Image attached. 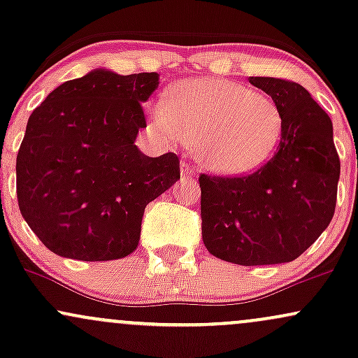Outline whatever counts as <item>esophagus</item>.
I'll return each instance as SVG.
<instances>
[{
    "instance_id": "esophagus-1",
    "label": "esophagus",
    "mask_w": 358,
    "mask_h": 358,
    "mask_svg": "<svg viewBox=\"0 0 358 358\" xmlns=\"http://www.w3.org/2000/svg\"><path fill=\"white\" fill-rule=\"evenodd\" d=\"M195 175H196L195 168H193L190 163H187L183 159V162H182V180H192Z\"/></svg>"
}]
</instances>
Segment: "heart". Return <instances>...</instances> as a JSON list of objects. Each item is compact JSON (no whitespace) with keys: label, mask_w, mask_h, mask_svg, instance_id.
<instances>
[{"label":"heart","mask_w":358,"mask_h":358,"mask_svg":"<svg viewBox=\"0 0 358 358\" xmlns=\"http://www.w3.org/2000/svg\"><path fill=\"white\" fill-rule=\"evenodd\" d=\"M148 117L170 141H193L199 162L220 175L261 168L285 127L281 109L268 94L210 77L176 82L166 101L150 106Z\"/></svg>","instance_id":"1"}]
</instances>
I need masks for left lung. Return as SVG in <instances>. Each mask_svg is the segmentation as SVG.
Returning a JSON list of instances; mask_svg holds the SVG:
<instances>
[{
    "instance_id": "left-lung-1",
    "label": "left lung",
    "mask_w": 358,
    "mask_h": 358,
    "mask_svg": "<svg viewBox=\"0 0 358 358\" xmlns=\"http://www.w3.org/2000/svg\"><path fill=\"white\" fill-rule=\"evenodd\" d=\"M285 119L278 151L248 176L200 175L202 239L212 256L241 266L289 262L334 219L340 158L334 124L291 80L249 77Z\"/></svg>"
}]
</instances>
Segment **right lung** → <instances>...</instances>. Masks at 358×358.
I'll return each mask as SVG.
<instances>
[{
	"mask_svg": "<svg viewBox=\"0 0 358 358\" xmlns=\"http://www.w3.org/2000/svg\"><path fill=\"white\" fill-rule=\"evenodd\" d=\"M156 72L96 69L52 90L28 119L16 156L20 212L52 252L113 261L136 250L146 205L180 178L175 153L134 145Z\"/></svg>",
	"mask_w": 358,
	"mask_h": 358,
	"instance_id": "1",
	"label": "right lung"
}]
</instances>
